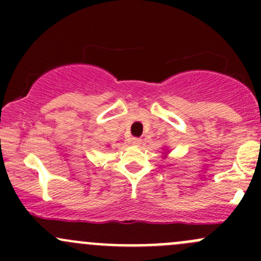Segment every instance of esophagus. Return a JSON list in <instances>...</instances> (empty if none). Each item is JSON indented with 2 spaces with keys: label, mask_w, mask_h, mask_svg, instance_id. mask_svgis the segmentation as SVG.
I'll use <instances>...</instances> for the list:
<instances>
[{
  "label": "esophagus",
  "mask_w": 261,
  "mask_h": 261,
  "mask_svg": "<svg viewBox=\"0 0 261 261\" xmlns=\"http://www.w3.org/2000/svg\"><path fill=\"white\" fill-rule=\"evenodd\" d=\"M131 143H133V145L139 146L141 143H143V140H141V139H139V138H134V139H131Z\"/></svg>",
  "instance_id": "esophagus-1"
}]
</instances>
